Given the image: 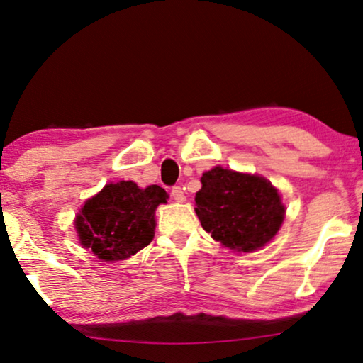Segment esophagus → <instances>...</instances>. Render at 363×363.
I'll return each mask as SVG.
<instances>
[{"instance_id":"obj_1","label":"esophagus","mask_w":363,"mask_h":363,"mask_svg":"<svg viewBox=\"0 0 363 363\" xmlns=\"http://www.w3.org/2000/svg\"><path fill=\"white\" fill-rule=\"evenodd\" d=\"M171 196H173V199H174L176 201H184V200H186V195H184V190H182V187H179V186H174L173 189H171Z\"/></svg>"}]
</instances>
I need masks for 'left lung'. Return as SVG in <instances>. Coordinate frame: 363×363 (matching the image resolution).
Returning a JSON list of instances; mask_svg holds the SVG:
<instances>
[{
  "mask_svg": "<svg viewBox=\"0 0 363 363\" xmlns=\"http://www.w3.org/2000/svg\"><path fill=\"white\" fill-rule=\"evenodd\" d=\"M195 205L201 227L214 240L243 253L272 240L285 214L277 189L267 179L220 167L201 176Z\"/></svg>",
  "mask_w": 363,
  "mask_h": 363,
  "instance_id": "obj_1",
  "label": "left lung"
}]
</instances>
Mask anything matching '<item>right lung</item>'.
I'll return each mask as SVG.
<instances>
[{
	"instance_id": "right-lung-1",
	"label": "right lung",
	"mask_w": 363,
	"mask_h": 363,
	"mask_svg": "<svg viewBox=\"0 0 363 363\" xmlns=\"http://www.w3.org/2000/svg\"><path fill=\"white\" fill-rule=\"evenodd\" d=\"M167 199L160 186L139 189L131 181L108 184L78 214L79 242L99 259H126L152 242L155 210Z\"/></svg>"
}]
</instances>
